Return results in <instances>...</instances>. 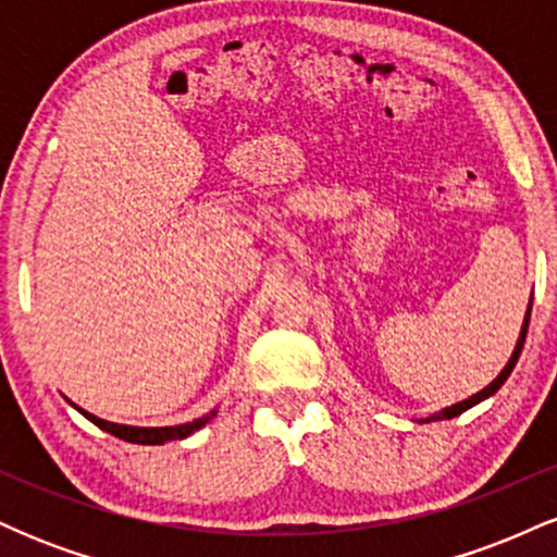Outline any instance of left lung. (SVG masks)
Listing matches in <instances>:
<instances>
[{
  "label": "left lung",
  "instance_id": "8db88e82",
  "mask_svg": "<svg viewBox=\"0 0 557 557\" xmlns=\"http://www.w3.org/2000/svg\"><path fill=\"white\" fill-rule=\"evenodd\" d=\"M529 314H532V304H529V309H527V319H523V327H521V335H519V343H516V350H513V356H510V361L505 363V369L500 374H497V380H492L487 387L484 389H479L476 395H471L469 400H461V403H456V406H450V408H445V411H440V413H434V417H430V419H421V421H437V419H453V417H458V413H463V411H469L471 406H476V403H482L484 398H490V395H495L497 389L503 387V382L508 380L510 376V372H513V367H516V361H519V356H521V348H523V341H527V330H529Z\"/></svg>",
  "mask_w": 557,
  "mask_h": 557
}]
</instances>
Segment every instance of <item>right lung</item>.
Returning a JSON list of instances; mask_svg holds the SVG:
<instances>
[{
  "label": "right lung",
  "instance_id": "right-lung-1",
  "mask_svg": "<svg viewBox=\"0 0 557 557\" xmlns=\"http://www.w3.org/2000/svg\"><path fill=\"white\" fill-rule=\"evenodd\" d=\"M78 411L88 421H94V424L99 426V430L110 432V434H114V437L125 440V443H136V445H162V443H168V440H183V437H188V434H194L196 430H201V426L214 417V411H212V413H207V417L190 421V424H177V426H127V424H112V421L96 419L94 413L83 411V408H78Z\"/></svg>",
  "mask_w": 557,
  "mask_h": 557
}]
</instances>
